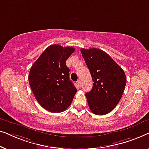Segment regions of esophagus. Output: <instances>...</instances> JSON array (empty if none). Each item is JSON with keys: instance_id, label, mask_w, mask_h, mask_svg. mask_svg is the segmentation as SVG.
<instances>
[{"instance_id": "obj_1", "label": "esophagus", "mask_w": 149, "mask_h": 149, "mask_svg": "<svg viewBox=\"0 0 149 149\" xmlns=\"http://www.w3.org/2000/svg\"><path fill=\"white\" fill-rule=\"evenodd\" d=\"M77 84H78V86L81 87V81H80V80H79L78 81H77Z\"/></svg>"}]
</instances>
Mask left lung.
Segmentation results:
<instances>
[{
	"mask_svg": "<svg viewBox=\"0 0 149 149\" xmlns=\"http://www.w3.org/2000/svg\"><path fill=\"white\" fill-rule=\"evenodd\" d=\"M81 52L93 82L91 90L85 93L89 109L95 115H107L121 98L126 85L125 72L102 50L81 49Z\"/></svg>",
	"mask_w": 149,
	"mask_h": 149,
	"instance_id": "8db88e82",
	"label": "left lung"
}]
</instances>
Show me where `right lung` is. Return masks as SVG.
<instances>
[{
	"label": "right lung",
	"instance_id": "obj_1",
	"mask_svg": "<svg viewBox=\"0 0 149 149\" xmlns=\"http://www.w3.org/2000/svg\"><path fill=\"white\" fill-rule=\"evenodd\" d=\"M72 47L49 46L30 68L28 81L36 100L52 113H61L70 107L77 88L69 79L66 61L74 52Z\"/></svg>",
	"mask_w": 149,
	"mask_h": 149
}]
</instances>
